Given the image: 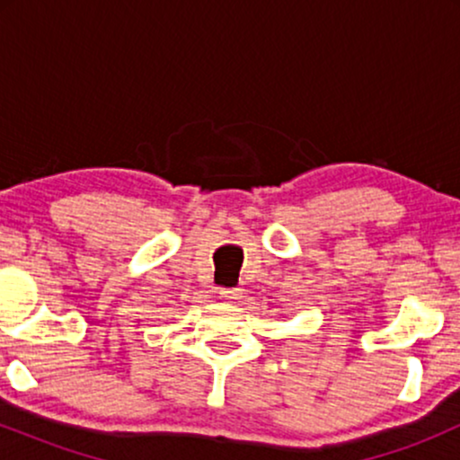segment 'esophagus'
<instances>
[{
	"instance_id": "1",
	"label": "esophagus",
	"mask_w": 460,
	"mask_h": 460,
	"mask_svg": "<svg viewBox=\"0 0 460 460\" xmlns=\"http://www.w3.org/2000/svg\"><path fill=\"white\" fill-rule=\"evenodd\" d=\"M220 298H225V300H237L240 298V294H242V289L240 288H220Z\"/></svg>"
}]
</instances>
